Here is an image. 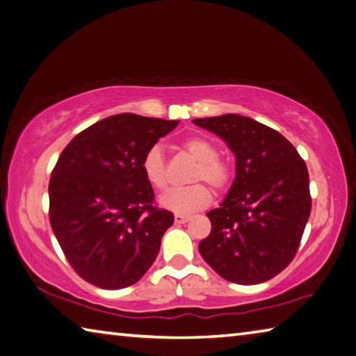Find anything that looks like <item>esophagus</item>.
I'll use <instances>...</instances> for the list:
<instances>
[{"label": "esophagus", "mask_w": 356, "mask_h": 356, "mask_svg": "<svg viewBox=\"0 0 356 356\" xmlns=\"http://www.w3.org/2000/svg\"><path fill=\"white\" fill-rule=\"evenodd\" d=\"M190 216H186V215H174V222L176 224H185V222H188L190 221Z\"/></svg>", "instance_id": "esophagus-1"}]
</instances>
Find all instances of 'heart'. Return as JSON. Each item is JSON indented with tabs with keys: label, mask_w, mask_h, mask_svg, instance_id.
I'll list each match as a JSON object with an SVG mask.
<instances>
[{
	"label": "heart",
	"mask_w": 356,
	"mask_h": 356,
	"mask_svg": "<svg viewBox=\"0 0 356 356\" xmlns=\"http://www.w3.org/2000/svg\"><path fill=\"white\" fill-rule=\"evenodd\" d=\"M184 146L190 156L199 161L193 172V182L204 180L215 190H222L227 186L230 180L229 165L218 157V149L211 141L202 137H191L185 141ZM141 170L154 188H165L168 182L166 160L160 145H154L146 151L141 160ZM210 202L211 193L202 184L168 190L159 197V204L165 210L177 213V215H188V213L202 210Z\"/></svg>",
	"instance_id": "heart-1"
}]
</instances>
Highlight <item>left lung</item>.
I'll list each match as a JSON object with an SVG mask.
<instances>
[{
    "mask_svg": "<svg viewBox=\"0 0 356 356\" xmlns=\"http://www.w3.org/2000/svg\"><path fill=\"white\" fill-rule=\"evenodd\" d=\"M193 122L222 138L236 160L227 196L207 213L211 232L199 243L200 255L238 285L273 279L293 261L312 211L305 161L282 134L249 116Z\"/></svg>",
    "mask_w": 356,
    "mask_h": 356,
    "instance_id": "1",
    "label": "left lung"
}]
</instances>
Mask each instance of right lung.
Masks as SVG:
<instances>
[{
    "instance_id": "1",
    "label": "right lung",
    "mask_w": 356,
    "mask_h": 356,
    "mask_svg": "<svg viewBox=\"0 0 356 356\" xmlns=\"http://www.w3.org/2000/svg\"><path fill=\"white\" fill-rule=\"evenodd\" d=\"M179 121L120 113L77 134L49 179V222L71 266L104 289L137 283L174 215L154 205L141 160Z\"/></svg>"
}]
</instances>
